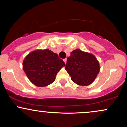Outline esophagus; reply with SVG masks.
<instances>
[{
  "instance_id": "1",
  "label": "esophagus",
  "mask_w": 127,
  "mask_h": 127,
  "mask_svg": "<svg viewBox=\"0 0 127 127\" xmlns=\"http://www.w3.org/2000/svg\"><path fill=\"white\" fill-rule=\"evenodd\" d=\"M63 60H64V61L65 63H66V62H67V58H64Z\"/></svg>"
}]
</instances>
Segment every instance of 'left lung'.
Here are the masks:
<instances>
[{"label":"left lung","mask_w":127,"mask_h":127,"mask_svg":"<svg viewBox=\"0 0 127 127\" xmlns=\"http://www.w3.org/2000/svg\"><path fill=\"white\" fill-rule=\"evenodd\" d=\"M66 70L75 83L88 86L95 80L100 66L94 55L77 49L67 58Z\"/></svg>","instance_id":"8db88e82"}]
</instances>
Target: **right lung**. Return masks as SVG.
<instances>
[{"label":"right lung","mask_w":127,"mask_h":127,"mask_svg":"<svg viewBox=\"0 0 127 127\" xmlns=\"http://www.w3.org/2000/svg\"><path fill=\"white\" fill-rule=\"evenodd\" d=\"M65 63L49 49H37L23 60L22 67L29 80L38 87L48 86L55 80L57 73Z\"/></svg>","instance_id":"obj_1"}]
</instances>
